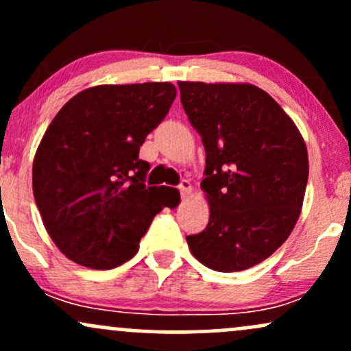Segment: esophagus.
<instances>
[{
  "instance_id": "34e87169",
  "label": "esophagus",
  "mask_w": 351,
  "mask_h": 351,
  "mask_svg": "<svg viewBox=\"0 0 351 351\" xmlns=\"http://www.w3.org/2000/svg\"><path fill=\"white\" fill-rule=\"evenodd\" d=\"M178 188H180V193H181V196H183V198H186L189 193H191V183H189L188 180L181 181V184Z\"/></svg>"
}]
</instances>
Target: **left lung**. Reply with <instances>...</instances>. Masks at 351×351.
Instances as JSON below:
<instances>
[{
    "instance_id": "left-lung-1",
    "label": "left lung",
    "mask_w": 351,
    "mask_h": 351,
    "mask_svg": "<svg viewBox=\"0 0 351 351\" xmlns=\"http://www.w3.org/2000/svg\"><path fill=\"white\" fill-rule=\"evenodd\" d=\"M189 123L206 152L201 181L209 223L188 236L193 256L217 272L254 267L291 236L308 180L293 120L252 84L178 82Z\"/></svg>"
}]
</instances>
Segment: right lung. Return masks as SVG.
I'll return each instance as SVG.
<instances>
[{
	"label": "right lung",
	"mask_w": 351,
	"mask_h": 351,
	"mask_svg": "<svg viewBox=\"0 0 351 351\" xmlns=\"http://www.w3.org/2000/svg\"><path fill=\"white\" fill-rule=\"evenodd\" d=\"M175 97L170 82L88 87L47 127L34 155L33 193L67 259L100 271L127 263L156 213L178 206V189L143 183L150 165L138 158Z\"/></svg>",
	"instance_id": "1"
}]
</instances>
